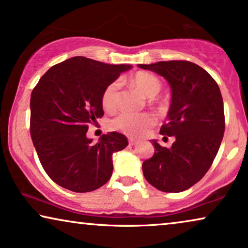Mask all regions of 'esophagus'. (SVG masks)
Wrapping results in <instances>:
<instances>
[{"instance_id": "obj_1", "label": "esophagus", "mask_w": 248, "mask_h": 248, "mask_svg": "<svg viewBox=\"0 0 248 248\" xmlns=\"http://www.w3.org/2000/svg\"><path fill=\"white\" fill-rule=\"evenodd\" d=\"M128 143H130V145H135L138 143V140H135L133 138H128Z\"/></svg>"}]
</instances>
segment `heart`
<instances>
[{"instance_id":"obj_1","label":"heart","mask_w":248,"mask_h":248,"mask_svg":"<svg viewBox=\"0 0 248 248\" xmlns=\"http://www.w3.org/2000/svg\"><path fill=\"white\" fill-rule=\"evenodd\" d=\"M131 83L148 98L157 96L161 89V83L157 78L147 72H138L131 77ZM117 103V83L111 82L105 88L101 93V106L105 110L111 111L115 109ZM155 123L154 117L149 114H132L127 111L118 114L110 121V127L123 132L131 137H139L143 134L147 128Z\"/></svg>"}]
</instances>
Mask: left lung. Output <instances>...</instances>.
I'll use <instances>...</instances> for the list:
<instances>
[{
	"mask_svg": "<svg viewBox=\"0 0 248 248\" xmlns=\"http://www.w3.org/2000/svg\"><path fill=\"white\" fill-rule=\"evenodd\" d=\"M138 66L164 77L170 86L168 123L160 133L175 138L171 148L151 140L155 154L142 165L143 175L159 191L183 192L206 174L221 144L225 113L219 86L204 69L188 61Z\"/></svg>",
	"mask_w": 248,
	"mask_h": 248,
	"instance_id": "obj_1",
	"label": "left lung"
}]
</instances>
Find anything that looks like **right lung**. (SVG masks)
<instances>
[{
  "label": "right lung",
  "mask_w": 248,
  "mask_h": 248,
  "mask_svg": "<svg viewBox=\"0 0 248 248\" xmlns=\"http://www.w3.org/2000/svg\"><path fill=\"white\" fill-rule=\"evenodd\" d=\"M130 69L76 56L40 78L30 97V134L40 164L56 184L84 193L109 181L111 157L126 148L127 139L109 132L93 143L87 131L103 117L105 88Z\"/></svg>",
  "instance_id": "add662e5"
}]
</instances>
